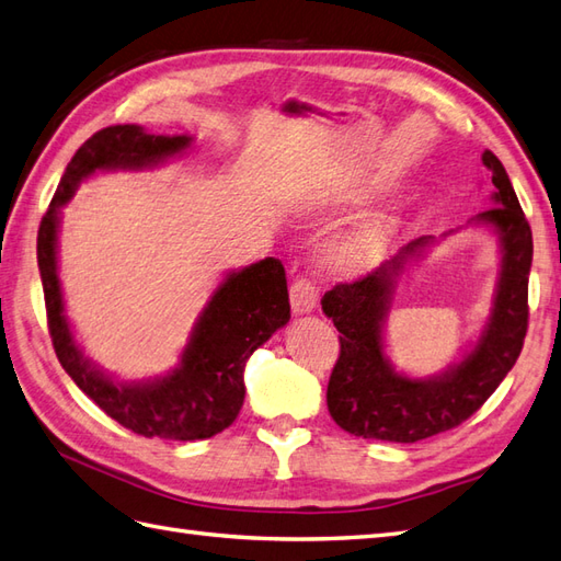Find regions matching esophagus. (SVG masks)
Segmentation results:
<instances>
[{
    "label": "esophagus",
    "instance_id": "1",
    "mask_svg": "<svg viewBox=\"0 0 561 561\" xmlns=\"http://www.w3.org/2000/svg\"><path fill=\"white\" fill-rule=\"evenodd\" d=\"M318 296H320V291H318L316 282L304 279V277L296 279L291 284V289H289L291 310L296 312V316H304V312H310L312 308H316V304H318Z\"/></svg>",
    "mask_w": 561,
    "mask_h": 561
}]
</instances>
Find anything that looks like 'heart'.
<instances>
[{"label": "heart", "instance_id": "obj_1", "mask_svg": "<svg viewBox=\"0 0 561 561\" xmlns=\"http://www.w3.org/2000/svg\"><path fill=\"white\" fill-rule=\"evenodd\" d=\"M356 201H358L356 193L332 191L328 195H322V198L312 201L308 205V210L310 213L340 210V207H344L348 203H356ZM385 233H387V227H385V221H380V219L368 221V225L348 231L346 237H342L340 241L334 243L332 263L344 272H358V270L370 267L375 263V257L380 255V251H382Z\"/></svg>", "mask_w": 561, "mask_h": 561}]
</instances>
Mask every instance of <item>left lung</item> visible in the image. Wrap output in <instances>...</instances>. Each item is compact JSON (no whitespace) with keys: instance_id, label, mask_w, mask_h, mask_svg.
I'll list each match as a JSON object with an SVG mask.
<instances>
[{"instance_id":"8db88e82","label":"left lung","mask_w":561,"mask_h":561,"mask_svg":"<svg viewBox=\"0 0 561 561\" xmlns=\"http://www.w3.org/2000/svg\"><path fill=\"white\" fill-rule=\"evenodd\" d=\"M483 164L492 174L494 205L468 225L494 231L502 257L485 328L459 363L439 375L411 377L399 373L385 351V322L399 277L437 241L435 237L407 243L370 275L336 284L322 296V312L342 332L328 409L346 433L403 445L439 435L471 419L514 368L528 330L533 233L502 162L485 150Z\"/></svg>"}]
</instances>
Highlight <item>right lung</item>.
Masks as SVG:
<instances>
[{
  "label": "right lung",
  "instance_id": "obj_1",
  "mask_svg": "<svg viewBox=\"0 0 561 561\" xmlns=\"http://www.w3.org/2000/svg\"><path fill=\"white\" fill-rule=\"evenodd\" d=\"M193 136H154L138 124L107 126L76 150L37 231L47 324L61 368L119 425L142 437L207 439L229 427L243 407V370L257 346L291 318L279 260L231 270L195 320L179 366L150 380L122 382L100 370L76 344L57 265L61 207L95 172H140L184 154Z\"/></svg>",
  "mask_w": 561,
  "mask_h": 561
}]
</instances>
